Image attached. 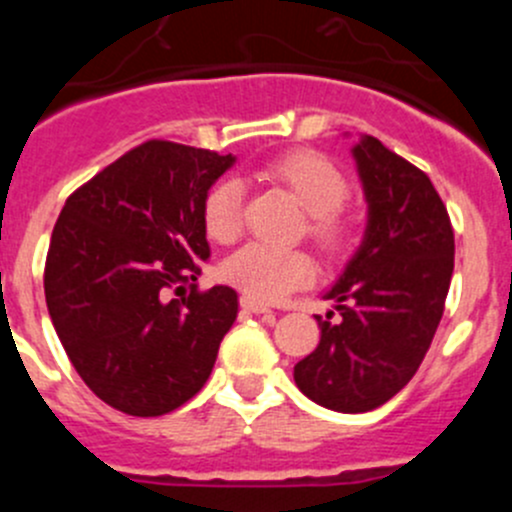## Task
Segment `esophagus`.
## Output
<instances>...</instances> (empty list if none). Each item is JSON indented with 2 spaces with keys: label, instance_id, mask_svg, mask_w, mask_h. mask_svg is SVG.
Instances as JSON below:
<instances>
[{
  "label": "esophagus",
  "instance_id": "esophagus-1",
  "mask_svg": "<svg viewBox=\"0 0 512 512\" xmlns=\"http://www.w3.org/2000/svg\"><path fill=\"white\" fill-rule=\"evenodd\" d=\"M240 307L245 309V312H252V314H272V309L267 307V304L255 302V299H250V297H242Z\"/></svg>",
  "mask_w": 512,
  "mask_h": 512
}]
</instances>
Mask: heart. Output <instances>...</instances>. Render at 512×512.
<instances>
[{"label": "heart", "instance_id": "1", "mask_svg": "<svg viewBox=\"0 0 512 512\" xmlns=\"http://www.w3.org/2000/svg\"><path fill=\"white\" fill-rule=\"evenodd\" d=\"M265 173L282 183L297 203L307 210V237L329 260H337L352 247L356 218L344 208L352 185L347 173L332 158L319 151L299 148L282 153L267 163ZM242 183L223 178L208 190L203 200L205 232L215 242H230L242 227ZM317 275L312 255L304 250H277V247H240L223 265V277L255 302H280L294 289L312 285Z\"/></svg>", "mask_w": 512, "mask_h": 512}]
</instances>
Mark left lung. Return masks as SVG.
<instances>
[{
	"mask_svg": "<svg viewBox=\"0 0 512 512\" xmlns=\"http://www.w3.org/2000/svg\"><path fill=\"white\" fill-rule=\"evenodd\" d=\"M369 203L361 247L327 292L339 322L317 317V349L294 366L299 391L344 414L399 394L421 366L446 307L453 227L431 178L364 136L354 146Z\"/></svg>",
	"mask_w": 512,
	"mask_h": 512,
	"instance_id": "left-lung-1",
	"label": "left lung"
}]
</instances>
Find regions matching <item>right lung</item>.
<instances>
[{
    "instance_id": "right-lung-1",
    "label": "right lung",
    "mask_w": 512,
    "mask_h": 512,
    "mask_svg": "<svg viewBox=\"0 0 512 512\" xmlns=\"http://www.w3.org/2000/svg\"><path fill=\"white\" fill-rule=\"evenodd\" d=\"M235 158L173 141L141 143L66 200L44 267L56 334L84 384L128 416L193 399L237 317V292L168 299L210 257L203 200Z\"/></svg>"
}]
</instances>
